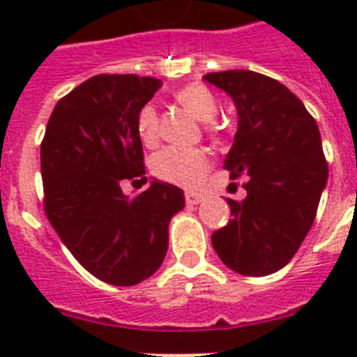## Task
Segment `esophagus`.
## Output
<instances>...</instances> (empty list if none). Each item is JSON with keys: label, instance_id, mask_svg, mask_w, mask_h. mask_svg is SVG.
Returning <instances> with one entry per match:
<instances>
[{"label": "esophagus", "instance_id": "34e87169", "mask_svg": "<svg viewBox=\"0 0 357 357\" xmlns=\"http://www.w3.org/2000/svg\"><path fill=\"white\" fill-rule=\"evenodd\" d=\"M202 200H204V196L198 195V192H187V195H185L187 206H196V204H200Z\"/></svg>", "mask_w": 357, "mask_h": 357}]
</instances>
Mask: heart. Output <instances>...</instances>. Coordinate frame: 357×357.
Segmentation results:
<instances>
[{
    "label": "heart",
    "instance_id": "1",
    "mask_svg": "<svg viewBox=\"0 0 357 357\" xmlns=\"http://www.w3.org/2000/svg\"><path fill=\"white\" fill-rule=\"evenodd\" d=\"M176 100L189 111L196 120L206 126L207 135L213 140L220 139V129L211 122L217 116L218 103L213 92L204 85L192 83L176 92ZM157 111L153 105H144L137 119V129L142 142L148 146L157 142ZM151 174L161 181L178 185L183 189H196L211 168V157L200 148H162L151 157Z\"/></svg>",
    "mask_w": 357,
    "mask_h": 357
}]
</instances>
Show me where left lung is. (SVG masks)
<instances>
[{"mask_svg": "<svg viewBox=\"0 0 357 357\" xmlns=\"http://www.w3.org/2000/svg\"><path fill=\"white\" fill-rule=\"evenodd\" d=\"M237 105L235 142L224 159L229 178H246V198H228L231 220L211 235L224 265L266 276L293 259L317 217L328 162L315 119L287 86L250 70L204 77Z\"/></svg>", "mask_w": 357, "mask_h": 357, "instance_id": "obj_1", "label": "left lung"}]
</instances>
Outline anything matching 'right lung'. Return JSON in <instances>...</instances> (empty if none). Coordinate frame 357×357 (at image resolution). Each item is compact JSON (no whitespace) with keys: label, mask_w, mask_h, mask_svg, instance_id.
Returning a JSON list of instances; mask_svg holds the SVG:
<instances>
[{"label":"right lung","mask_w":357,"mask_h":357,"mask_svg":"<svg viewBox=\"0 0 357 357\" xmlns=\"http://www.w3.org/2000/svg\"><path fill=\"white\" fill-rule=\"evenodd\" d=\"M161 79L94 75L61 98L40 144L44 211L66 248L92 276L137 285L161 266L168 222L185 206L165 181L129 198L123 181L144 179L137 119Z\"/></svg>","instance_id":"obj_1"}]
</instances>
